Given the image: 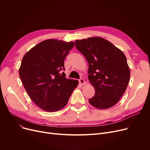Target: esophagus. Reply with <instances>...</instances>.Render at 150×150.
I'll return each mask as SVG.
<instances>
[{
	"label": "esophagus",
	"instance_id": "esophagus-1",
	"mask_svg": "<svg viewBox=\"0 0 150 150\" xmlns=\"http://www.w3.org/2000/svg\"><path fill=\"white\" fill-rule=\"evenodd\" d=\"M79 83H80V84L83 85V84H85V81H84V80L83 79V78H80V79L79 80Z\"/></svg>",
	"mask_w": 150,
	"mask_h": 150
}]
</instances>
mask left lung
I'll return each mask as SVG.
<instances>
[{
	"label": "left lung",
	"instance_id": "obj_1",
	"mask_svg": "<svg viewBox=\"0 0 150 150\" xmlns=\"http://www.w3.org/2000/svg\"><path fill=\"white\" fill-rule=\"evenodd\" d=\"M75 44L88 62V78L96 90L89 103L100 109L112 107L120 100L129 81L130 69L125 54L100 37L76 40Z\"/></svg>",
	"mask_w": 150,
	"mask_h": 150
}]
</instances>
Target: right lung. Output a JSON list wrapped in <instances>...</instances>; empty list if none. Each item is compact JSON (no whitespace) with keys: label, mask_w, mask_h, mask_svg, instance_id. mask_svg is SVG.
<instances>
[{"label":"right lung","mask_w":150,"mask_h":150,"mask_svg":"<svg viewBox=\"0 0 150 150\" xmlns=\"http://www.w3.org/2000/svg\"><path fill=\"white\" fill-rule=\"evenodd\" d=\"M74 42L47 39L39 42L23 56L19 76L28 96L41 109L55 112L67 103L78 81L67 79L64 59Z\"/></svg>","instance_id":"1"}]
</instances>
